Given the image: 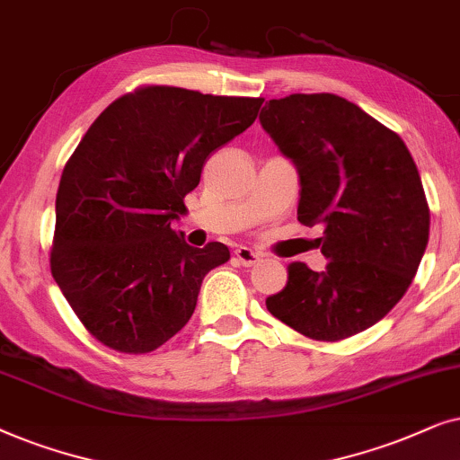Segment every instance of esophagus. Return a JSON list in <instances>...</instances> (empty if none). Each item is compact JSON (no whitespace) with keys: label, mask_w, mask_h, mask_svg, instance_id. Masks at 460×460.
Listing matches in <instances>:
<instances>
[{"label":"esophagus","mask_w":460,"mask_h":460,"mask_svg":"<svg viewBox=\"0 0 460 460\" xmlns=\"http://www.w3.org/2000/svg\"><path fill=\"white\" fill-rule=\"evenodd\" d=\"M235 256H237V261H240L242 265H246V267H252V265H256V262L261 261V254L254 252L252 248H246V246L237 248L235 250Z\"/></svg>","instance_id":"obj_1"}]
</instances>
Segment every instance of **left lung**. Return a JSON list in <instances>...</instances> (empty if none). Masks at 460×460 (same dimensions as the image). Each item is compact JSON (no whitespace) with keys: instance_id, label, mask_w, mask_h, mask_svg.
<instances>
[{"instance_id":"obj_1","label":"left lung","mask_w":460,"mask_h":460,"mask_svg":"<svg viewBox=\"0 0 460 460\" xmlns=\"http://www.w3.org/2000/svg\"><path fill=\"white\" fill-rule=\"evenodd\" d=\"M261 126L301 179L298 220L323 225L326 269L288 267L267 309L309 339L342 341L381 322L412 284L429 206L408 146L336 94L273 98Z\"/></svg>"}]
</instances>
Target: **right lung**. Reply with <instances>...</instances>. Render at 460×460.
<instances>
[{
  "instance_id": "1",
  "label": "right lung",
  "mask_w": 460,
  "mask_h": 460,
  "mask_svg": "<svg viewBox=\"0 0 460 460\" xmlns=\"http://www.w3.org/2000/svg\"><path fill=\"white\" fill-rule=\"evenodd\" d=\"M262 98L146 85L98 115L57 193L52 278L85 330L121 353H149L193 315L206 273L229 248H193L172 220L214 149L254 124Z\"/></svg>"
}]
</instances>
